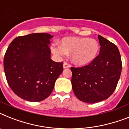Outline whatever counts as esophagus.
I'll list each match as a JSON object with an SVG mask.
<instances>
[{
  "instance_id": "esophagus-1",
  "label": "esophagus",
  "mask_w": 129,
  "mask_h": 129,
  "mask_svg": "<svg viewBox=\"0 0 129 129\" xmlns=\"http://www.w3.org/2000/svg\"><path fill=\"white\" fill-rule=\"evenodd\" d=\"M70 67V65L68 64V63L64 62L63 63V68H64V69H67V68H69Z\"/></svg>"
}]
</instances>
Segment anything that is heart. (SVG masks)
Segmentation results:
<instances>
[{
	"label": "heart",
	"instance_id": "obj_1",
	"mask_svg": "<svg viewBox=\"0 0 129 129\" xmlns=\"http://www.w3.org/2000/svg\"><path fill=\"white\" fill-rule=\"evenodd\" d=\"M51 50L59 57L71 54L72 62L79 66H83L89 64L96 58L100 45L98 41L93 39L68 37L61 39L60 45H52Z\"/></svg>",
	"mask_w": 129,
	"mask_h": 129
}]
</instances>
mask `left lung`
Returning <instances> with one entry per match:
<instances>
[{
	"label": "left lung",
	"mask_w": 129,
	"mask_h": 129,
	"mask_svg": "<svg viewBox=\"0 0 129 129\" xmlns=\"http://www.w3.org/2000/svg\"><path fill=\"white\" fill-rule=\"evenodd\" d=\"M98 38L101 46L99 55L86 66L71 68L73 92L79 100L88 104L109 98L121 73V58L116 45L100 35Z\"/></svg>",
	"instance_id": "left-lung-1"
}]
</instances>
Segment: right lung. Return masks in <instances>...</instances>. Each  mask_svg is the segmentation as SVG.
Instances as JSON below:
<instances>
[{"label":"right lung","mask_w":129,"mask_h":129,"mask_svg":"<svg viewBox=\"0 0 129 129\" xmlns=\"http://www.w3.org/2000/svg\"><path fill=\"white\" fill-rule=\"evenodd\" d=\"M53 36L38 33L16 37L4 58L6 80L12 91L29 102H40L50 95L63 71V62L50 58L48 44Z\"/></svg>","instance_id":"add662e5"}]
</instances>
